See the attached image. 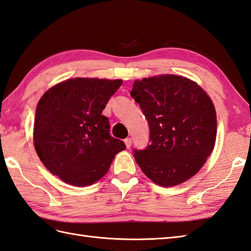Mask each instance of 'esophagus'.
<instances>
[{
  "label": "esophagus",
  "mask_w": 251,
  "mask_h": 251,
  "mask_svg": "<svg viewBox=\"0 0 251 251\" xmlns=\"http://www.w3.org/2000/svg\"><path fill=\"white\" fill-rule=\"evenodd\" d=\"M124 142H125L127 149H129L131 147V138H126V139L124 140Z\"/></svg>",
  "instance_id": "esophagus-1"
}]
</instances>
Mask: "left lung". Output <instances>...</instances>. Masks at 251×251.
<instances>
[{"instance_id": "1", "label": "left lung", "mask_w": 251, "mask_h": 251, "mask_svg": "<svg viewBox=\"0 0 251 251\" xmlns=\"http://www.w3.org/2000/svg\"><path fill=\"white\" fill-rule=\"evenodd\" d=\"M130 96L150 128V145L134 150L142 172L161 186L193 177L216 142L217 115L209 96L195 82L174 74L138 79Z\"/></svg>"}]
</instances>
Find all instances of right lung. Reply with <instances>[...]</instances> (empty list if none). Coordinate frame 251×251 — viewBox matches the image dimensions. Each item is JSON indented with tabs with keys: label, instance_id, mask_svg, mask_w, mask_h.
Returning a JSON list of instances; mask_svg holds the SVG:
<instances>
[{
	"label": "right lung",
	"instance_id": "1",
	"mask_svg": "<svg viewBox=\"0 0 251 251\" xmlns=\"http://www.w3.org/2000/svg\"><path fill=\"white\" fill-rule=\"evenodd\" d=\"M122 79L75 77L55 85L42 96L35 111L33 139L41 162L63 182L95 183L108 173L125 143L110 135L102 115Z\"/></svg>",
	"mask_w": 251,
	"mask_h": 251
}]
</instances>
